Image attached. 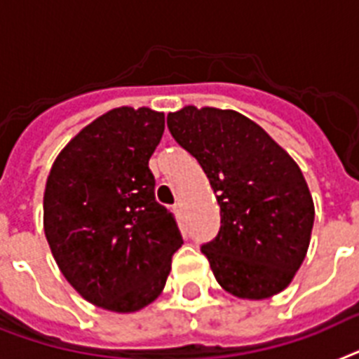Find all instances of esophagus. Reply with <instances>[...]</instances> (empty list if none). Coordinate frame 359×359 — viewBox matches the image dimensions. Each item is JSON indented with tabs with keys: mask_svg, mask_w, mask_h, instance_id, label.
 I'll list each match as a JSON object with an SVG mask.
<instances>
[{
	"mask_svg": "<svg viewBox=\"0 0 359 359\" xmlns=\"http://www.w3.org/2000/svg\"><path fill=\"white\" fill-rule=\"evenodd\" d=\"M174 212L180 216H183V212H185V207H183L182 201H177V203H174Z\"/></svg>",
	"mask_w": 359,
	"mask_h": 359,
	"instance_id": "esophagus-1",
	"label": "esophagus"
}]
</instances>
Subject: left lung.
Masks as SVG:
<instances>
[{
    "label": "left lung",
    "mask_w": 359,
    "mask_h": 359,
    "mask_svg": "<svg viewBox=\"0 0 359 359\" xmlns=\"http://www.w3.org/2000/svg\"><path fill=\"white\" fill-rule=\"evenodd\" d=\"M167 124L220 205V231L201 245L218 284L240 299L283 292L306 257L316 215L297 163L233 109L187 106Z\"/></svg>",
    "instance_id": "8db88e82"
}]
</instances>
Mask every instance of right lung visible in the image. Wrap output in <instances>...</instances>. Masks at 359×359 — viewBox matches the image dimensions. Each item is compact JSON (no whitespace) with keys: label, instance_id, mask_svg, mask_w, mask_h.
Returning <instances> with one entry per match:
<instances>
[{"label":"right lung","instance_id":"add662e5","mask_svg":"<svg viewBox=\"0 0 359 359\" xmlns=\"http://www.w3.org/2000/svg\"><path fill=\"white\" fill-rule=\"evenodd\" d=\"M163 130L158 111L111 109L71 139L47 177L43 231L56 264L86 301L111 312L152 303L183 244L148 168Z\"/></svg>","mask_w":359,"mask_h":359}]
</instances>
